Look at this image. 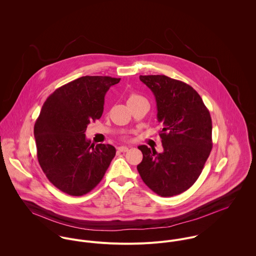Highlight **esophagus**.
I'll use <instances>...</instances> for the list:
<instances>
[{
    "mask_svg": "<svg viewBox=\"0 0 256 256\" xmlns=\"http://www.w3.org/2000/svg\"><path fill=\"white\" fill-rule=\"evenodd\" d=\"M129 148H130V146H120L117 148V150H119V152H128L129 150Z\"/></svg>",
    "mask_w": 256,
    "mask_h": 256,
    "instance_id": "esophagus-1",
    "label": "esophagus"
}]
</instances>
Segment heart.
<instances>
[{
  "label": "heart",
  "instance_id": "b5f03b06",
  "mask_svg": "<svg viewBox=\"0 0 256 256\" xmlns=\"http://www.w3.org/2000/svg\"><path fill=\"white\" fill-rule=\"evenodd\" d=\"M140 100H144V98L138 94H135V92H132L130 94L129 98H128V104H131V102H138Z\"/></svg>",
  "mask_w": 256,
  "mask_h": 256
}]
</instances>
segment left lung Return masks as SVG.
Here are the masks:
<instances>
[{"instance_id": "left-lung-1", "label": "left lung", "mask_w": 256, "mask_h": 256, "mask_svg": "<svg viewBox=\"0 0 256 256\" xmlns=\"http://www.w3.org/2000/svg\"><path fill=\"white\" fill-rule=\"evenodd\" d=\"M140 80L156 98L164 152L138 146L143 160L137 170L158 195H178L198 180L211 152V115L198 92L182 80L164 74L140 76Z\"/></svg>"}]
</instances>
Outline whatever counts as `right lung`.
<instances>
[{
  "label": "right lung",
  "mask_w": 256,
  "mask_h": 256,
  "mask_svg": "<svg viewBox=\"0 0 256 256\" xmlns=\"http://www.w3.org/2000/svg\"><path fill=\"white\" fill-rule=\"evenodd\" d=\"M120 78L84 76L52 92L34 124L37 160L49 182L62 192L82 196L104 178L116 150L94 144L84 132L104 112V96Z\"/></svg>",
  "instance_id": "1"
}]
</instances>
